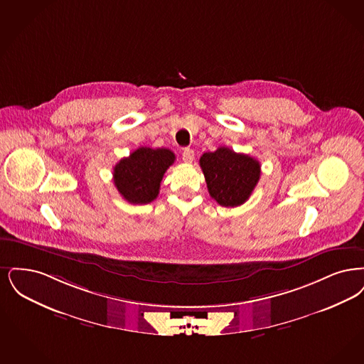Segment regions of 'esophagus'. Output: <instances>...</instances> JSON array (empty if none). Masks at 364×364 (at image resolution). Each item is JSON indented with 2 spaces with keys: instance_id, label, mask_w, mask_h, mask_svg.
Returning <instances> with one entry per match:
<instances>
[{
  "instance_id": "esophagus-1",
  "label": "esophagus",
  "mask_w": 364,
  "mask_h": 364,
  "mask_svg": "<svg viewBox=\"0 0 364 364\" xmlns=\"http://www.w3.org/2000/svg\"><path fill=\"white\" fill-rule=\"evenodd\" d=\"M182 159H183V161H185V163H191V161L194 160V152H193V149H190V148L183 149V152H182Z\"/></svg>"
}]
</instances>
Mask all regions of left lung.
I'll use <instances>...</instances> for the list:
<instances>
[{
    "mask_svg": "<svg viewBox=\"0 0 364 364\" xmlns=\"http://www.w3.org/2000/svg\"><path fill=\"white\" fill-rule=\"evenodd\" d=\"M200 166L210 197L225 208L245 204L261 175L258 160L237 154L227 146L204 154L200 158Z\"/></svg>",
    "mask_w": 364,
    "mask_h": 364,
    "instance_id": "8db88e82",
    "label": "left lung"
}]
</instances>
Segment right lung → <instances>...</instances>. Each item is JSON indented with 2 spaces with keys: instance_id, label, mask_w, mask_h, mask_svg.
Here are the masks:
<instances>
[{
  "instance_id": "add662e5",
  "label": "right lung",
  "mask_w": 364,
  "mask_h": 364,
  "mask_svg": "<svg viewBox=\"0 0 364 364\" xmlns=\"http://www.w3.org/2000/svg\"><path fill=\"white\" fill-rule=\"evenodd\" d=\"M175 155L167 148L140 146L114 167V185L130 204H149L158 197L160 182Z\"/></svg>"
}]
</instances>
